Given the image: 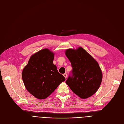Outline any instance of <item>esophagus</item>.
Masks as SVG:
<instances>
[{"label": "esophagus", "mask_w": 124, "mask_h": 124, "mask_svg": "<svg viewBox=\"0 0 124 124\" xmlns=\"http://www.w3.org/2000/svg\"><path fill=\"white\" fill-rule=\"evenodd\" d=\"M63 76L65 77V78H66L67 75L66 73H64V74H63Z\"/></svg>", "instance_id": "obj_1"}]
</instances>
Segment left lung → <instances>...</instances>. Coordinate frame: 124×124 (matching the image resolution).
I'll use <instances>...</instances> for the list:
<instances>
[{"label": "left lung", "instance_id": "8db88e82", "mask_svg": "<svg viewBox=\"0 0 124 124\" xmlns=\"http://www.w3.org/2000/svg\"><path fill=\"white\" fill-rule=\"evenodd\" d=\"M65 55L72 67V75L69 76L66 83L81 99L92 96L99 88L102 78L98 63L82 47L67 49Z\"/></svg>", "mask_w": 124, "mask_h": 124}]
</instances>
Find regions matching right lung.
<instances>
[{
  "instance_id": "1",
  "label": "right lung",
  "mask_w": 124,
  "mask_h": 124,
  "mask_svg": "<svg viewBox=\"0 0 124 124\" xmlns=\"http://www.w3.org/2000/svg\"><path fill=\"white\" fill-rule=\"evenodd\" d=\"M54 54L44 49L32 55L22 72V79L28 92L36 98L46 99L65 80L53 64Z\"/></svg>"
}]
</instances>
